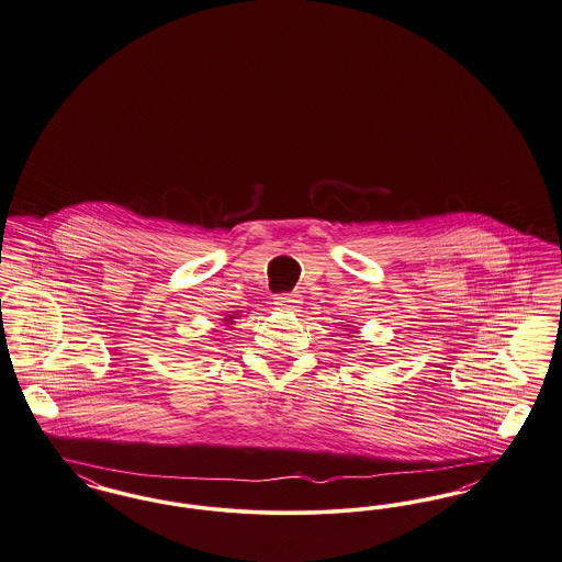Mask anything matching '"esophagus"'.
Returning a JSON list of instances; mask_svg holds the SVG:
<instances>
[{
	"label": "esophagus",
	"mask_w": 562,
	"mask_h": 562,
	"mask_svg": "<svg viewBox=\"0 0 562 562\" xmlns=\"http://www.w3.org/2000/svg\"><path fill=\"white\" fill-rule=\"evenodd\" d=\"M299 303H301L299 294L282 292V294L273 296V305H278V310H282V312H294L299 307Z\"/></svg>",
	"instance_id": "1"
}]
</instances>
